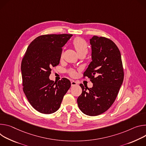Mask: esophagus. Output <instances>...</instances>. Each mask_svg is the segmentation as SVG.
<instances>
[{
  "label": "esophagus",
  "mask_w": 146,
  "mask_h": 146,
  "mask_svg": "<svg viewBox=\"0 0 146 146\" xmlns=\"http://www.w3.org/2000/svg\"><path fill=\"white\" fill-rule=\"evenodd\" d=\"M71 84L72 86H76L78 85V83L76 81H75V80H72Z\"/></svg>",
  "instance_id": "34e87169"
}]
</instances>
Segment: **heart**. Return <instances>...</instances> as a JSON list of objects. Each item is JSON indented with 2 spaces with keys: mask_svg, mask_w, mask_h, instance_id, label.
Here are the masks:
<instances>
[{
  "mask_svg": "<svg viewBox=\"0 0 146 146\" xmlns=\"http://www.w3.org/2000/svg\"><path fill=\"white\" fill-rule=\"evenodd\" d=\"M72 43L78 54L80 53L87 54L88 52V45L85 40L81 38L78 37L74 39ZM70 74L71 76H74L75 72L74 71H70Z\"/></svg>",
  "mask_w": 146,
  "mask_h": 146,
  "instance_id": "b5f03b06",
  "label": "heart"
}]
</instances>
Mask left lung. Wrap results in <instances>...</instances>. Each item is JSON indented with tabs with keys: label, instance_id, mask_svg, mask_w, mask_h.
Segmentation results:
<instances>
[{
	"label": "left lung",
	"instance_id": "8db88e82",
	"mask_svg": "<svg viewBox=\"0 0 146 146\" xmlns=\"http://www.w3.org/2000/svg\"><path fill=\"white\" fill-rule=\"evenodd\" d=\"M92 61L84 73L92 88L80 84L82 92L77 99L85 114L96 116L108 110L115 102L122 84L124 72L119 48L108 38L93 36L90 40Z\"/></svg>",
	"mask_w": 146,
	"mask_h": 146
}]
</instances>
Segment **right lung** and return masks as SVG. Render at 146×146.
Segmentation results:
<instances>
[{"label": "right lung", "mask_w": 146, "mask_h": 146, "mask_svg": "<svg viewBox=\"0 0 146 146\" xmlns=\"http://www.w3.org/2000/svg\"><path fill=\"white\" fill-rule=\"evenodd\" d=\"M72 34H47L35 38L28 46L21 61L23 89L36 111L50 114L57 111L71 87L63 78L57 82L49 79L52 67L59 64L62 46Z\"/></svg>", "instance_id": "1"}]
</instances>
